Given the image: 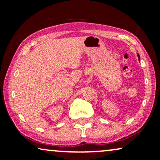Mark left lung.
Returning a JSON list of instances; mask_svg holds the SVG:
<instances>
[{"instance_id":"obj_1","label":"left lung","mask_w":160,"mask_h":160,"mask_svg":"<svg viewBox=\"0 0 160 160\" xmlns=\"http://www.w3.org/2000/svg\"><path fill=\"white\" fill-rule=\"evenodd\" d=\"M138 58H139V55H138Z\"/></svg>"}]
</instances>
